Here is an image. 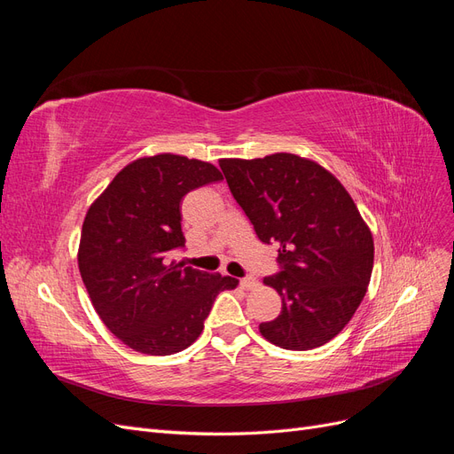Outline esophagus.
<instances>
[{
  "label": "esophagus",
  "instance_id": "obj_1",
  "mask_svg": "<svg viewBox=\"0 0 454 454\" xmlns=\"http://www.w3.org/2000/svg\"><path fill=\"white\" fill-rule=\"evenodd\" d=\"M240 286L244 287V290H254V287L257 286V280L254 277H244V278H240Z\"/></svg>",
  "mask_w": 454,
  "mask_h": 454
}]
</instances>
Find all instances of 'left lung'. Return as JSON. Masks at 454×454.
<instances>
[{"mask_svg": "<svg viewBox=\"0 0 454 454\" xmlns=\"http://www.w3.org/2000/svg\"><path fill=\"white\" fill-rule=\"evenodd\" d=\"M232 197L263 244L278 246L265 284L282 297L259 324L286 350L322 347L360 307L373 270V237L347 189L320 164L292 153L219 160Z\"/></svg>", "mask_w": 454, "mask_h": 454, "instance_id": "1", "label": "left lung"}]
</instances>
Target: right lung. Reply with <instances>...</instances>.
<instances>
[{
	"mask_svg": "<svg viewBox=\"0 0 454 454\" xmlns=\"http://www.w3.org/2000/svg\"><path fill=\"white\" fill-rule=\"evenodd\" d=\"M223 180L214 164L155 155L122 168L90 206L79 244V272L92 307L136 352L176 354L202 333L219 292L239 280L170 263L182 250V199Z\"/></svg>",
	"mask_w": 454,
	"mask_h": 454,
	"instance_id": "right-lung-1",
	"label": "right lung"
}]
</instances>
